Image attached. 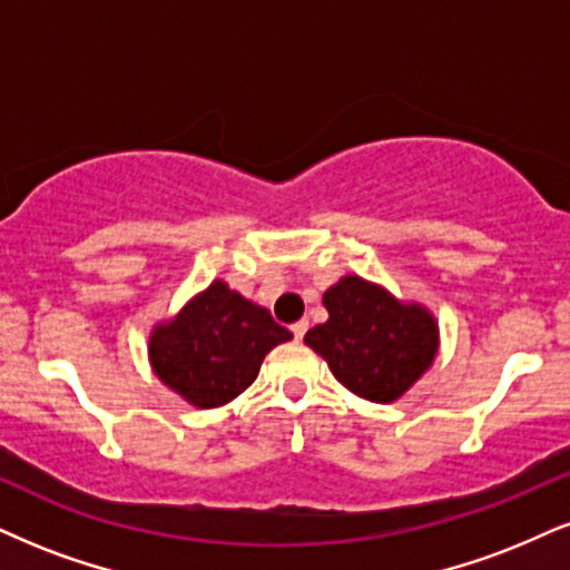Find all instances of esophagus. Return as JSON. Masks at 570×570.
I'll return each mask as SVG.
<instances>
[{"label": "esophagus", "mask_w": 570, "mask_h": 570, "mask_svg": "<svg viewBox=\"0 0 570 570\" xmlns=\"http://www.w3.org/2000/svg\"><path fill=\"white\" fill-rule=\"evenodd\" d=\"M291 330H293V335H296V338L301 341V338H304V335H306V330H308V322H306V320H298L296 325H293Z\"/></svg>", "instance_id": "34e87169"}]
</instances>
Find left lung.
<instances>
[{
	"mask_svg": "<svg viewBox=\"0 0 570 570\" xmlns=\"http://www.w3.org/2000/svg\"><path fill=\"white\" fill-rule=\"evenodd\" d=\"M327 322L306 346L351 393L375 404L402 399L439 354V322L423 304L399 301L383 285L346 274L322 296Z\"/></svg>",
	"mask_w": 570,
	"mask_h": 570,
	"instance_id": "8db88e82",
	"label": "left lung"
}]
</instances>
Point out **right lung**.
Segmentation results:
<instances>
[{
    "mask_svg": "<svg viewBox=\"0 0 570 570\" xmlns=\"http://www.w3.org/2000/svg\"><path fill=\"white\" fill-rule=\"evenodd\" d=\"M291 338V330L264 306L214 279L153 327L147 356L160 383L187 404L214 410L240 396L256 381L264 356Z\"/></svg>",
    "mask_w": 570,
    "mask_h": 570,
    "instance_id": "right-lung-1",
    "label": "right lung"
}]
</instances>
